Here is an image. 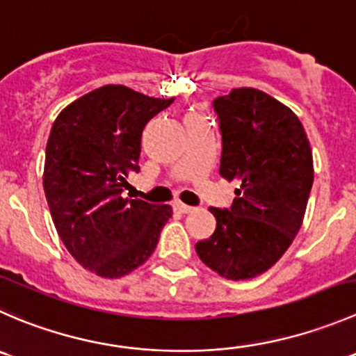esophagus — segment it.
I'll return each mask as SVG.
<instances>
[{
  "mask_svg": "<svg viewBox=\"0 0 356 356\" xmlns=\"http://www.w3.org/2000/svg\"><path fill=\"white\" fill-rule=\"evenodd\" d=\"M173 209L178 211V213H181V214H188V213H192V211L195 209V207L186 206V204H183V202H175L173 204Z\"/></svg>",
  "mask_w": 356,
  "mask_h": 356,
  "instance_id": "esophagus-1",
  "label": "esophagus"
}]
</instances>
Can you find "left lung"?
I'll use <instances>...</instances> for the list:
<instances>
[{"label":"left lung","instance_id":"1","mask_svg":"<svg viewBox=\"0 0 356 356\" xmlns=\"http://www.w3.org/2000/svg\"><path fill=\"white\" fill-rule=\"evenodd\" d=\"M220 175L237 181L230 209L209 207L216 230L197 242L204 265L228 280L272 268L301 228L313 185V157L298 115L263 91L235 88L214 98Z\"/></svg>","mask_w":356,"mask_h":356}]
</instances>
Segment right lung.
Segmentation results:
<instances>
[{
    "label": "right lung",
    "instance_id": "1",
    "mask_svg": "<svg viewBox=\"0 0 356 356\" xmlns=\"http://www.w3.org/2000/svg\"><path fill=\"white\" fill-rule=\"evenodd\" d=\"M175 98L107 84L67 105L51 126L44 193L67 251L105 279L128 275L156 249L170 206L124 199L147 122Z\"/></svg>",
    "mask_w": 356,
    "mask_h": 356
}]
</instances>
